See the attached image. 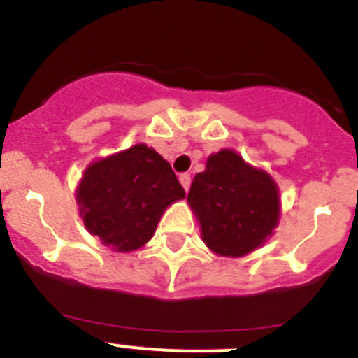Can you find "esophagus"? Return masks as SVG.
I'll return each instance as SVG.
<instances>
[{
  "instance_id": "1",
  "label": "esophagus",
  "mask_w": 358,
  "mask_h": 358,
  "mask_svg": "<svg viewBox=\"0 0 358 358\" xmlns=\"http://www.w3.org/2000/svg\"><path fill=\"white\" fill-rule=\"evenodd\" d=\"M178 180H180V183H182V187H183V189H185V192H187V190L190 189V182H192L190 175H189V173H182Z\"/></svg>"
}]
</instances>
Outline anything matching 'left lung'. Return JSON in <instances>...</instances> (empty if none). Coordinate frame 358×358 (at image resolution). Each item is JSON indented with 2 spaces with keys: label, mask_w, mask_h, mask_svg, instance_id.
Segmentation results:
<instances>
[{
  "label": "left lung",
  "mask_w": 358,
  "mask_h": 358,
  "mask_svg": "<svg viewBox=\"0 0 358 358\" xmlns=\"http://www.w3.org/2000/svg\"><path fill=\"white\" fill-rule=\"evenodd\" d=\"M187 202L199 222L206 246L229 258L262 248L280 220L275 180L232 149L208 157L204 171L194 176Z\"/></svg>",
  "instance_id": "8db88e82"
}]
</instances>
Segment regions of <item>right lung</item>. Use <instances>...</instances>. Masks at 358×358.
Here are the masks:
<instances>
[{
    "mask_svg": "<svg viewBox=\"0 0 358 358\" xmlns=\"http://www.w3.org/2000/svg\"><path fill=\"white\" fill-rule=\"evenodd\" d=\"M183 197L169 162L145 143L90 162L76 189L86 230L117 252L145 246L166 208Z\"/></svg>",
    "mask_w": 358,
    "mask_h": 358,
    "instance_id": "add662e5",
    "label": "right lung"
}]
</instances>
